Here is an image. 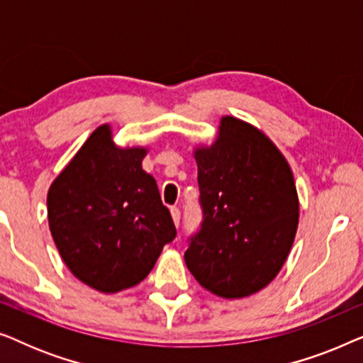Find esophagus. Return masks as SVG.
<instances>
[{
  "label": "esophagus",
  "mask_w": 363,
  "mask_h": 363,
  "mask_svg": "<svg viewBox=\"0 0 363 363\" xmlns=\"http://www.w3.org/2000/svg\"><path fill=\"white\" fill-rule=\"evenodd\" d=\"M170 213H172V218H173V223H175V225L178 226L180 225V210H178L177 206H173L172 210H170Z\"/></svg>",
  "instance_id": "1"
}]
</instances>
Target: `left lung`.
Segmentation results:
<instances>
[{
  "label": "left lung",
  "mask_w": 363,
  "mask_h": 363,
  "mask_svg": "<svg viewBox=\"0 0 363 363\" xmlns=\"http://www.w3.org/2000/svg\"><path fill=\"white\" fill-rule=\"evenodd\" d=\"M200 231L185 262L213 294L241 299L261 291L289 256L299 198L284 155L251 123L226 116L210 147H196Z\"/></svg>",
  "instance_id": "1"
}]
</instances>
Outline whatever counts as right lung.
Wrapping results in <instances>:
<instances>
[{"label": "right lung", "instance_id": "add662e5", "mask_svg": "<svg viewBox=\"0 0 363 363\" xmlns=\"http://www.w3.org/2000/svg\"><path fill=\"white\" fill-rule=\"evenodd\" d=\"M145 155L143 147H117L104 123L49 188L59 255L79 281L106 294L145 279L177 236L155 178L142 168Z\"/></svg>", "mask_w": 363, "mask_h": 363}]
</instances>
